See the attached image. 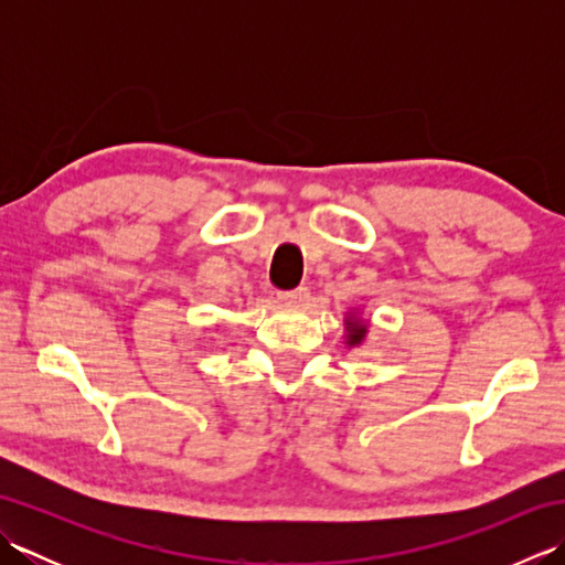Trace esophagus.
<instances>
[{"label": "esophagus", "mask_w": 565, "mask_h": 565, "mask_svg": "<svg viewBox=\"0 0 565 565\" xmlns=\"http://www.w3.org/2000/svg\"><path fill=\"white\" fill-rule=\"evenodd\" d=\"M306 298H308V286H298V289H291V291H279L281 303H303Z\"/></svg>", "instance_id": "obj_1"}]
</instances>
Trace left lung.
Returning a JSON list of instances; mask_svg holds the SVG:
<instances>
[{
	"instance_id": "left-lung-1",
	"label": "left lung",
	"mask_w": 565,
	"mask_h": 565,
	"mask_svg": "<svg viewBox=\"0 0 565 565\" xmlns=\"http://www.w3.org/2000/svg\"><path fill=\"white\" fill-rule=\"evenodd\" d=\"M366 328L359 326V322H350V344H359L364 340Z\"/></svg>"
}]
</instances>
